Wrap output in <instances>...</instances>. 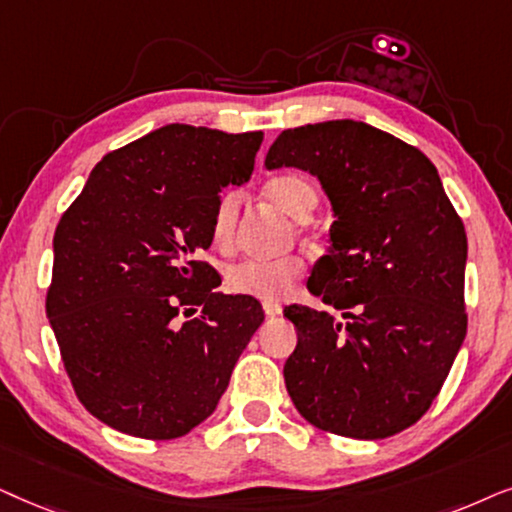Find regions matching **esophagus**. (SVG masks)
Segmentation results:
<instances>
[{
	"label": "esophagus",
	"instance_id": "esophagus-1",
	"mask_svg": "<svg viewBox=\"0 0 512 512\" xmlns=\"http://www.w3.org/2000/svg\"><path fill=\"white\" fill-rule=\"evenodd\" d=\"M262 306H264V313H267V316H271V318L281 316V313H283V306L278 302H264Z\"/></svg>",
	"mask_w": 512,
	"mask_h": 512
}]
</instances>
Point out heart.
<instances>
[{
  "label": "heart",
  "instance_id": "heart-1",
  "mask_svg": "<svg viewBox=\"0 0 512 512\" xmlns=\"http://www.w3.org/2000/svg\"><path fill=\"white\" fill-rule=\"evenodd\" d=\"M264 196L292 217H306L316 206V189L306 177L297 173H283L267 180ZM238 220V194L224 192L215 201L213 215H210V236L217 248L229 250L234 245ZM304 262L297 255H283L274 260H245L227 269L224 283L231 292L245 297L274 302L288 295L292 285L302 276Z\"/></svg>",
  "mask_w": 512,
  "mask_h": 512
}]
</instances>
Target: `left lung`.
I'll use <instances>...</instances> for the list:
<instances>
[{
  "instance_id": "1",
  "label": "left lung",
  "mask_w": 512,
  "mask_h": 512,
  "mask_svg": "<svg viewBox=\"0 0 512 512\" xmlns=\"http://www.w3.org/2000/svg\"><path fill=\"white\" fill-rule=\"evenodd\" d=\"M264 166L316 175L335 210L309 288L332 313L285 306L283 377L320 431L381 440L424 417L466 337L468 241L424 152L353 119L288 128Z\"/></svg>"
}]
</instances>
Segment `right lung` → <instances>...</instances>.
<instances>
[{"label":"right lung","instance_id":"obj_1","mask_svg":"<svg viewBox=\"0 0 512 512\" xmlns=\"http://www.w3.org/2000/svg\"><path fill=\"white\" fill-rule=\"evenodd\" d=\"M262 140L156 128L102 156L60 217L46 316L74 393L102 424L173 440L227 391L264 311L215 292L222 281L201 252L222 187L248 182Z\"/></svg>","mask_w":512,"mask_h":512}]
</instances>
